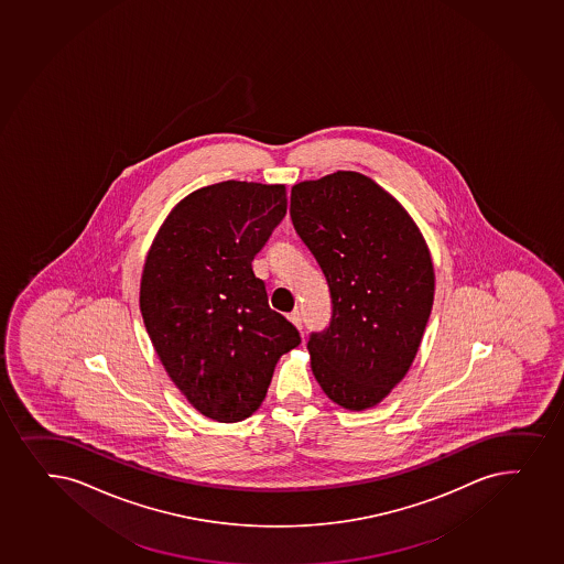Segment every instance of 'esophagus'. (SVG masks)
Here are the masks:
<instances>
[{"label": "esophagus", "instance_id": "34e87169", "mask_svg": "<svg viewBox=\"0 0 564 564\" xmlns=\"http://www.w3.org/2000/svg\"><path fill=\"white\" fill-rule=\"evenodd\" d=\"M289 321H291L297 329L304 328V321H302V313H300V311H292V313H289Z\"/></svg>", "mask_w": 564, "mask_h": 564}]
</instances>
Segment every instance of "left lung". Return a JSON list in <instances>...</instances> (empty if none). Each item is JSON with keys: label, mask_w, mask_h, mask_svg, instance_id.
<instances>
[{"label": "left lung", "mask_w": 564, "mask_h": 564, "mask_svg": "<svg viewBox=\"0 0 564 564\" xmlns=\"http://www.w3.org/2000/svg\"><path fill=\"white\" fill-rule=\"evenodd\" d=\"M291 219L323 270L332 317L311 332V369L348 411L375 406L401 382L424 336L435 275L405 208L358 172L294 185Z\"/></svg>", "instance_id": "1"}]
</instances>
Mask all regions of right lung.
Masks as SVG:
<instances>
[{
  "instance_id": "right-lung-1",
  "label": "right lung",
  "mask_w": 564,
  "mask_h": 564,
  "mask_svg": "<svg viewBox=\"0 0 564 564\" xmlns=\"http://www.w3.org/2000/svg\"><path fill=\"white\" fill-rule=\"evenodd\" d=\"M285 214V185H208L172 209L148 253V336L191 405L217 422L251 416L279 358L302 343L251 264Z\"/></svg>"
}]
</instances>
